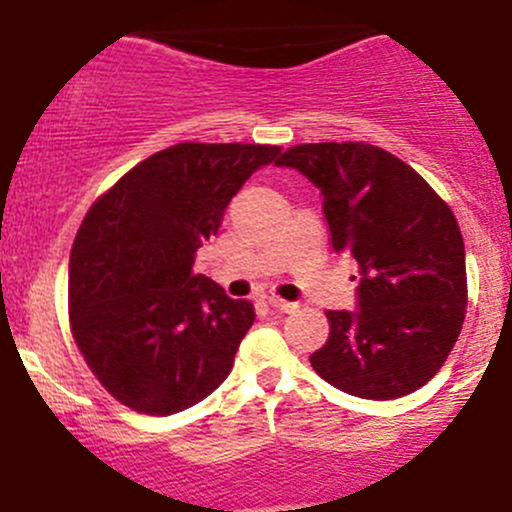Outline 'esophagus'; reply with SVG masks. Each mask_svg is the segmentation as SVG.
<instances>
[{
    "label": "esophagus",
    "mask_w": 512,
    "mask_h": 512,
    "mask_svg": "<svg viewBox=\"0 0 512 512\" xmlns=\"http://www.w3.org/2000/svg\"><path fill=\"white\" fill-rule=\"evenodd\" d=\"M269 305L276 310H281V313H293V310L298 308V303L284 301V298H279V296H269Z\"/></svg>",
    "instance_id": "1"
}]
</instances>
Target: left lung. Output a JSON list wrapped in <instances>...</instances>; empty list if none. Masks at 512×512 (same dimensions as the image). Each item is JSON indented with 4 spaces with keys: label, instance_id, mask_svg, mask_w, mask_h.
<instances>
[{
    "label": "left lung",
    "instance_id": "obj_1",
    "mask_svg": "<svg viewBox=\"0 0 512 512\" xmlns=\"http://www.w3.org/2000/svg\"><path fill=\"white\" fill-rule=\"evenodd\" d=\"M276 166L320 187L332 248L358 264V308L327 310L330 337L310 366L363 399L424 387L450 356L467 313L464 243L448 204L373 144H298Z\"/></svg>",
    "mask_w": 512,
    "mask_h": 512
}]
</instances>
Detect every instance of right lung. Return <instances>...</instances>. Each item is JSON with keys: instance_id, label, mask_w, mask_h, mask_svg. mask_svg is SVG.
Returning <instances> with one entry per match:
<instances>
[{"instance_id": "1", "label": "right lung", "mask_w": 512, "mask_h": 512, "mask_svg": "<svg viewBox=\"0 0 512 512\" xmlns=\"http://www.w3.org/2000/svg\"><path fill=\"white\" fill-rule=\"evenodd\" d=\"M281 146L185 142L137 163L88 209L69 257V325L105 390L139 414L202 402L255 322L195 255Z\"/></svg>"}]
</instances>
